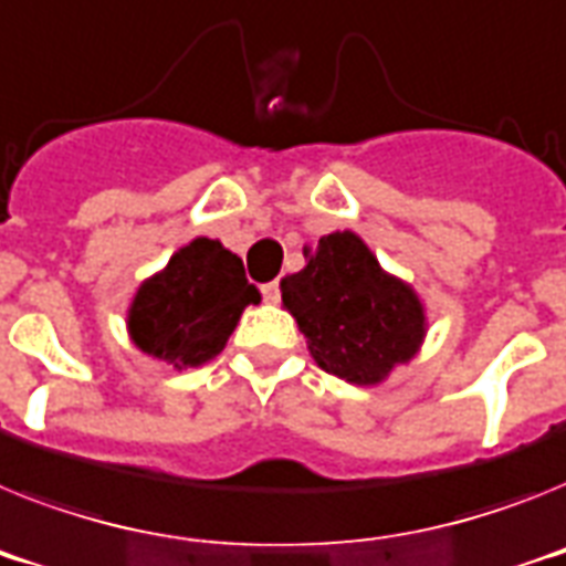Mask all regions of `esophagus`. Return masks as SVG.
I'll use <instances>...</instances> for the list:
<instances>
[{"instance_id": "1", "label": "esophagus", "mask_w": 566, "mask_h": 566, "mask_svg": "<svg viewBox=\"0 0 566 566\" xmlns=\"http://www.w3.org/2000/svg\"><path fill=\"white\" fill-rule=\"evenodd\" d=\"M261 296H264V302H268V305H275V302L282 298V291H279V282L261 284Z\"/></svg>"}]
</instances>
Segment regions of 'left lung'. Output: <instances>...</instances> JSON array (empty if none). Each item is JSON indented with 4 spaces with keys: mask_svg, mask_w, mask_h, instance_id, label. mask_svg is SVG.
Instances as JSON below:
<instances>
[{
    "mask_svg": "<svg viewBox=\"0 0 566 566\" xmlns=\"http://www.w3.org/2000/svg\"><path fill=\"white\" fill-rule=\"evenodd\" d=\"M305 270L282 279L291 311L322 371L350 386H379L411 363L426 339V307L415 287L379 268L356 232L336 230L305 247Z\"/></svg>",
    "mask_w": 566,
    "mask_h": 566,
    "instance_id": "left-lung-1",
    "label": "left lung"
}]
</instances>
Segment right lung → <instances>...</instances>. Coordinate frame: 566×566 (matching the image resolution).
Here are the masks:
<instances>
[{
    "mask_svg": "<svg viewBox=\"0 0 566 566\" xmlns=\"http://www.w3.org/2000/svg\"><path fill=\"white\" fill-rule=\"evenodd\" d=\"M261 293L247 282L244 264L218 239H192L149 275L126 313L137 348L187 371L216 359Z\"/></svg>",
    "mask_w": 566,
    "mask_h": 566,
    "instance_id": "add662e5",
    "label": "right lung"
}]
</instances>
